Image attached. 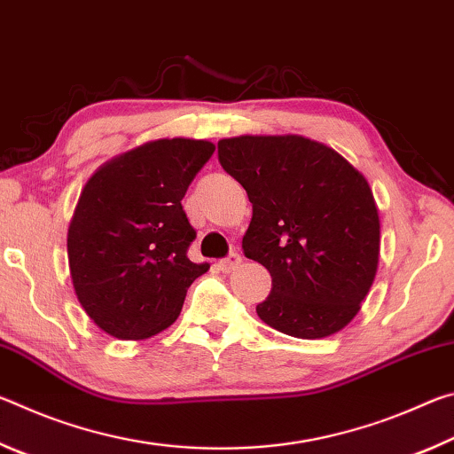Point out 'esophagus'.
<instances>
[{
  "label": "esophagus",
  "mask_w": 454,
  "mask_h": 454,
  "mask_svg": "<svg viewBox=\"0 0 454 454\" xmlns=\"http://www.w3.org/2000/svg\"><path fill=\"white\" fill-rule=\"evenodd\" d=\"M240 260H242L240 254H236V252H230L226 258L220 260L218 266H220L222 272H232V270H236L238 264H240Z\"/></svg>",
  "instance_id": "34e87169"
}]
</instances>
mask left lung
<instances>
[{"label": "left lung", "mask_w": 454, "mask_h": 454, "mask_svg": "<svg viewBox=\"0 0 454 454\" xmlns=\"http://www.w3.org/2000/svg\"><path fill=\"white\" fill-rule=\"evenodd\" d=\"M218 160L252 202L244 256L272 276L260 320L309 340L342 330L379 266V210L364 176L302 136L228 137Z\"/></svg>", "instance_id": "left-lung-1"}]
</instances>
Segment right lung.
I'll return each instance as SVG.
<instances>
[{
	"mask_svg": "<svg viewBox=\"0 0 454 454\" xmlns=\"http://www.w3.org/2000/svg\"><path fill=\"white\" fill-rule=\"evenodd\" d=\"M206 140H156L88 180L67 230L78 301L104 333L142 340L178 318L190 284L208 270L188 258L196 230L182 208L214 153Z\"/></svg>",
	"mask_w": 454,
	"mask_h": 454,
	"instance_id": "right-lung-1",
	"label": "right lung"
}]
</instances>
